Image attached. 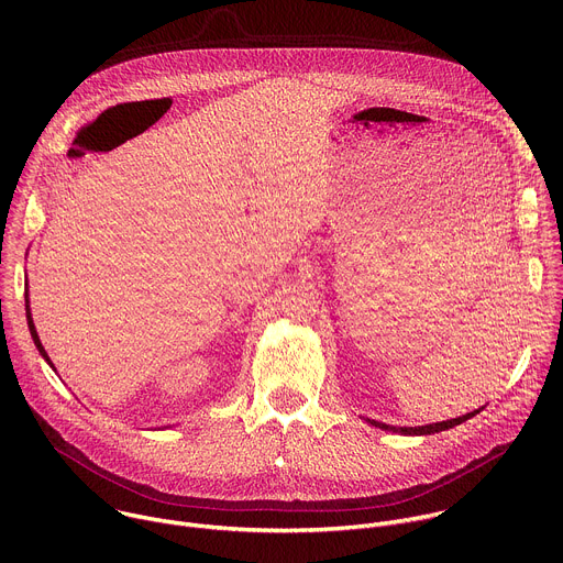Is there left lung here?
Instances as JSON below:
<instances>
[{
  "instance_id": "1",
  "label": "left lung",
  "mask_w": 563,
  "mask_h": 563,
  "mask_svg": "<svg viewBox=\"0 0 563 563\" xmlns=\"http://www.w3.org/2000/svg\"><path fill=\"white\" fill-rule=\"evenodd\" d=\"M484 408H478L474 412H467L463 417H456V419H450V421H441V423H430V426H419V428H394V426H387V423H380V421H374V419H367L369 426L374 428H380L385 432H396V434H410V437H421V434H434V432H443V430H450L454 426H461L463 421L472 419L474 415H478Z\"/></svg>"
}]
</instances>
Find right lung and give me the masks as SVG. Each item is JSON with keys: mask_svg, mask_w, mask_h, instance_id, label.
Masks as SVG:
<instances>
[{"mask_svg": "<svg viewBox=\"0 0 563 563\" xmlns=\"http://www.w3.org/2000/svg\"><path fill=\"white\" fill-rule=\"evenodd\" d=\"M26 320H29V330H31V336H33V341H35V347L40 350V354H42V358L55 369V365L51 363V358H48V354H46V350L42 347V341H40V336H37V330H35V323H33V318H31V309H29V294H26Z\"/></svg>", "mask_w": 563, "mask_h": 563, "instance_id": "right-lung-1", "label": "right lung"}]
</instances>
